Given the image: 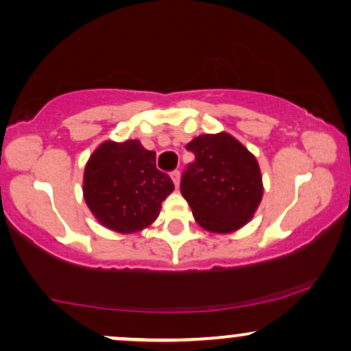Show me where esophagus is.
Segmentation results:
<instances>
[{"instance_id":"1","label":"esophagus","mask_w":351,"mask_h":351,"mask_svg":"<svg viewBox=\"0 0 351 351\" xmlns=\"http://www.w3.org/2000/svg\"><path fill=\"white\" fill-rule=\"evenodd\" d=\"M171 180H173V183H175V186L178 188L180 186V171L178 170H175V171H171Z\"/></svg>"}]
</instances>
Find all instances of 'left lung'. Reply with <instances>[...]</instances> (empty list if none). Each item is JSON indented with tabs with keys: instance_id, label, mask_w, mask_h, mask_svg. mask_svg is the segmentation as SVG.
I'll return each instance as SVG.
<instances>
[{
	"instance_id": "1",
	"label": "left lung",
	"mask_w": 351,
	"mask_h": 351,
	"mask_svg": "<svg viewBox=\"0 0 351 351\" xmlns=\"http://www.w3.org/2000/svg\"><path fill=\"white\" fill-rule=\"evenodd\" d=\"M195 153L181 178V195L204 231L229 234L252 219L264 195L256 156L234 136L203 134L186 145Z\"/></svg>"
}]
</instances>
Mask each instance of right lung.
Listing matches in <instances>:
<instances>
[{
    "label": "right lung",
    "instance_id": "obj_1",
    "mask_svg": "<svg viewBox=\"0 0 351 351\" xmlns=\"http://www.w3.org/2000/svg\"><path fill=\"white\" fill-rule=\"evenodd\" d=\"M156 153L138 140L110 142L95 148L84 168L86 204L104 228L134 234L148 228L175 189L167 173L156 170Z\"/></svg>",
    "mask_w": 351,
    "mask_h": 351
}]
</instances>
